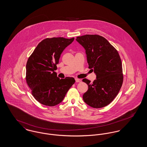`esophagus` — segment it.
Listing matches in <instances>:
<instances>
[{
	"instance_id": "esophagus-1",
	"label": "esophagus",
	"mask_w": 147,
	"mask_h": 147,
	"mask_svg": "<svg viewBox=\"0 0 147 147\" xmlns=\"http://www.w3.org/2000/svg\"><path fill=\"white\" fill-rule=\"evenodd\" d=\"M76 82L77 83H81V82H82V80H81V79H78V78H76Z\"/></svg>"
}]
</instances>
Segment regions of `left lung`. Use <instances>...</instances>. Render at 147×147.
Returning <instances> with one entry per match:
<instances>
[{"mask_svg":"<svg viewBox=\"0 0 147 147\" xmlns=\"http://www.w3.org/2000/svg\"><path fill=\"white\" fill-rule=\"evenodd\" d=\"M76 41L85 50L89 68L96 75L92 83L83 82L88 90L83 96L84 102L94 108L110 104L117 96L123 83L122 62L117 51L102 36L86 35L77 37Z\"/></svg>","mask_w":147,"mask_h":147,"instance_id":"1","label":"left lung"}]
</instances>
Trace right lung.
Instances as JSON below:
<instances>
[{
  "label": "right lung",
  "instance_id": "right-lung-1",
  "mask_svg": "<svg viewBox=\"0 0 147 147\" xmlns=\"http://www.w3.org/2000/svg\"><path fill=\"white\" fill-rule=\"evenodd\" d=\"M74 38H47L40 42L26 63V80L35 99L43 105L54 106L63 101L75 79H60L54 70L61 53Z\"/></svg>",
  "mask_w": 147,
  "mask_h": 147
}]
</instances>
